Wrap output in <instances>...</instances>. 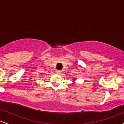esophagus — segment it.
<instances>
[{
    "label": "esophagus",
    "mask_w": 124,
    "mask_h": 124,
    "mask_svg": "<svg viewBox=\"0 0 124 124\" xmlns=\"http://www.w3.org/2000/svg\"><path fill=\"white\" fill-rule=\"evenodd\" d=\"M56 73H57V74H59V75H60V74L62 73V71L60 70H58L56 71Z\"/></svg>",
    "instance_id": "obj_1"
}]
</instances>
